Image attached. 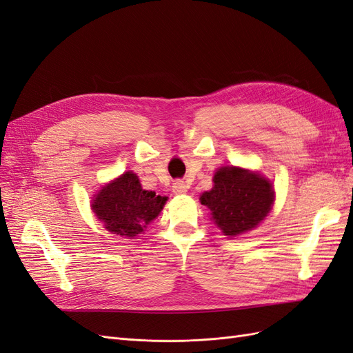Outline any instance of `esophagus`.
Instances as JSON below:
<instances>
[{"label": "esophagus", "instance_id": "obj_1", "mask_svg": "<svg viewBox=\"0 0 353 353\" xmlns=\"http://www.w3.org/2000/svg\"><path fill=\"white\" fill-rule=\"evenodd\" d=\"M172 192L175 194H185L187 193V185L184 181H175L172 184Z\"/></svg>", "mask_w": 353, "mask_h": 353}]
</instances>
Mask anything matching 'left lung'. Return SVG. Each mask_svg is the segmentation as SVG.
<instances>
[{"label":"left lung","instance_id":"left-lung-1","mask_svg":"<svg viewBox=\"0 0 353 353\" xmlns=\"http://www.w3.org/2000/svg\"><path fill=\"white\" fill-rule=\"evenodd\" d=\"M273 188L260 174L227 166L216 170L211 192L200 203L212 212V220L225 236H237L259 225L273 205Z\"/></svg>","mask_w":353,"mask_h":353}]
</instances>
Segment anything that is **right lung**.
<instances>
[{
  "instance_id": "add662e5",
  "label": "right lung",
  "mask_w": 353,
  "mask_h": 353,
  "mask_svg": "<svg viewBox=\"0 0 353 353\" xmlns=\"http://www.w3.org/2000/svg\"><path fill=\"white\" fill-rule=\"evenodd\" d=\"M166 199L154 192H147L141 187L135 174L125 172L102 187L93 200L92 209L108 232L135 237L160 214Z\"/></svg>"
}]
</instances>
